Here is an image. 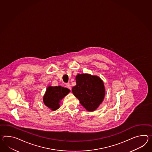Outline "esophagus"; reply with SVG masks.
<instances>
[{
  "label": "esophagus",
  "instance_id": "1",
  "mask_svg": "<svg viewBox=\"0 0 152 152\" xmlns=\"http://www.w3.org/2000/svg\"><path fill=\"white\" fill-rule=\"evenodd\" d=\"M66 87L67 88H69V89H71V85L70 83H66Z\"/></svg>",
  "mask_w": 152,
  "mask_h": 152
}]
</instances>
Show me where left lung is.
Wrapping results in <instances>:
<instances>
[{"instance_id":"obj_1","label":"left lung","mask_w":152,"mask_h":152,"mask_svg":"<svg viewBox=\"0 0 152 152\" xmlns=\"http://www.w3.org/2000/svg\"><path fill=\"white\" fill-rule=\"evenodd\" d=\"M76 85L72 89L74 95L86 110H96L103 102L105 95L103 80L96 75L81 74L76 75Z\"/></svg>"}]
</instances>
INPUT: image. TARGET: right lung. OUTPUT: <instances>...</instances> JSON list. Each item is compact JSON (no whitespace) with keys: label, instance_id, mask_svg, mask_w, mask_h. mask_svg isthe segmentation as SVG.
Returning <instances> with one entry per match:
<instances>
[{"label":"right lung","instance_id":"add662e5","mask_svg":"<svg viewBox=\"0 0 152 152\" xmlns=\"http://www.w3.org/2000/svg\"><path fill=\"white\" fill-rule=\"evenodd\" d=\"M69 92H70V90L67 88L60 86H49L43 96V103L51 110L55 111L60 107L61 100Z\"/></svg>","mask_w":152,"mask_h":152}]
</instances>
